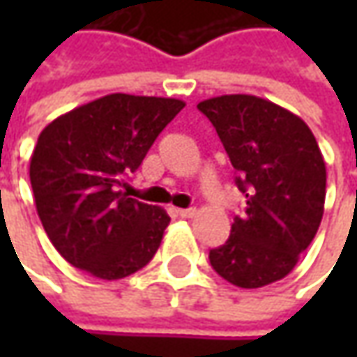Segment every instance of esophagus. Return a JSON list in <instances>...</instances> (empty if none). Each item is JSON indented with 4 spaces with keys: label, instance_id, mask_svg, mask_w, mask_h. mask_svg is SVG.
Here are the masks:
<instances>
[{
    "label": "esophagus",
    "instance_id": "obj_1",
    "mask_svg": "<svg viewBox=\"0 0 357 357\" xmlns=\"http://www.w3.org/2000/svg\"><path fill=\"white\" fill-rule=\"evenodd\" d=\"M174 213L181 218H192V216H197V208H174Z\"/></svg>",
    "mask_w": 357,
    "mask_h": 357
}]
</instances>
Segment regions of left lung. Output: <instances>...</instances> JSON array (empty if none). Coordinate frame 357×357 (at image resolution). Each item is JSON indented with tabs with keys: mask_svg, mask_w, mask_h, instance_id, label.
I'll list each match as a JSON object with an SVG mask.
<instances>
[{
	"mask_svg": "<svg viewBox=\"0 0 357 357\" xmlns=\"http://www.w3.org/2000/svg\"><path fill=\"white\" fill-rule=\"evenodd\" d=\"M238 172L244 214L211 266L238 288H262L288 276L314 240L326 200V162L310 127L280 105L254 95L200 101Z\"/></svg>",
	"mask_w": 357,
	"mask_h": 357,
	"instance_id": "left-lung-1",
	"label": "left lung"
}]
</instances>
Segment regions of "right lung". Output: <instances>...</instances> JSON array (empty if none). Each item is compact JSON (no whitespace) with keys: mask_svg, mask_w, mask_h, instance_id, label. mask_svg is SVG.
I'll list each match as a JSON object with an SVG mask.
<instances>
[{"mask_svg":"<svg viewBox=\"0 0 357 357\" xmlns=\"http://www.w3.org/2000/svg\"><path fill=\"white\" fill-rule=\"evenodd\" d=\"M183 107L178 99L113 93L41 130L29 162L35 208L69 264L119 280L151 262L171 218L121 186Z\"/></svg>","mask_w":357,"mask_h":357,"instance_id":"obj_1","label":"right lung"}]
</instances>
